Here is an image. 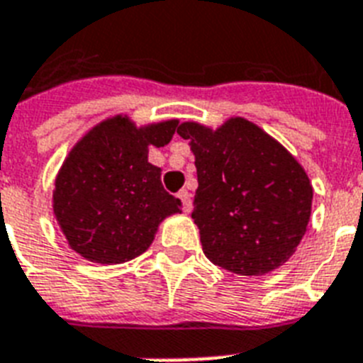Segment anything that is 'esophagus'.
Segmentation results:
<instances>
[{
	"instance_id": "34e87169",
	"label": "esophagus",
	"mask_w": 363,
	"mask_h": 363,
	"mask_svg": "<svg viewBox=\"0 0 363 363\" xmlns=\"http://www.w3.org/2000/svg\"><path fill=\"white\" fill-rule=\"evenodd\" d=\"M179 198H181L182 201V211H184V213H190V211H192V198H190L188 190H181V192H179Z\"/></svg>"
}]
</instances>
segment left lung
I'll use <instances>...</instances> for the list:
<instances>
[{
    "mask_svg": "<svg viewBox=\"0 0 363 363\" xmlns=\"http://www.w3.org/2000/svg\"><path fill=\"white\" fill-rule=\"evenodd\" d=\"M177 133L196 156L192 218L205 256L235 275H265L288 262L307 232L313 203L298 160L239 116L215 131L184 122Z\"/></svg>",
    "mask_w": 363,
    "mask_h": 363,
    "instance_id": "1",
    "label": "left lung"
}]
</instances>
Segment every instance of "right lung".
<instances>
[{"instance_id":"obj_1","label":"right lung","mask_w":363,"mask_h":363,"mask_svg":"<svg viewBox=\"0 0 363 363\" xmlns=\"http://www.w3.org/2000/svg\"><path fill=\"white\" fill-rule=\"evenodd\" d=\"M177 121L137 128L113 116L88 131L65 158L54 188V215L69 247L96 264H122L150 247L158 224L181 213L165 192L148 147H164Z\"/></svg>"}]
</instances>
